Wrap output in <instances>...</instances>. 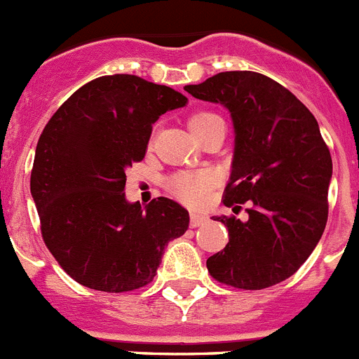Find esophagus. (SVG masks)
<instances>
[{"label":"esophagus","instance_id":"obj_1","mask_svg":"<svg viewBox=\"0 0 359 359\" xmlns=\"http://www.w3.org/2000/svg\"><path fill=\"white\" fill-rule=\"evenodd\" d=\"M207 221V216L205 214H200V212H191V226L193 229H196V226L203 225Z\"/></svg>","mask_w":359,"mask_h":359}]
</instances>
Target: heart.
<instances>
[{"mask_svg":"<svg viewBox=\"0 0 359 359\" xmlns=\"http://www.w3.org/2000/svg\"><path fill=\"white\" fill-rule=\"evenodd\" d=\"M216 118H219V116L214 115V113L200 111L189 116L187 126H189L191 134H193ZM214 180H216V177H214L212 172H182L177 173L168 180V189L173 196L189 203V205H202L207 196H209Z\"/></svg>","mask_w":359,"mask_h":359,"instance_id":"b5f03b06","label":"heart"}]
</instances>
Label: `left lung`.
I'll use <instances>...</instances> for the list:
<instances>
[{
    "label": "left lung",
    "instance_id": "left-lung-1",
    "mask_svg": "<svg viewBox=\"0 0 359 359\" xmlns=\"http://www.w3.org/2000/svg\"><path fill=\"white\" fill-rule=\"evenodd\" d=\"M184 90L230 111L236 140L225 205H251L246 221L212 217L230 241L207 259V269L237 289L276 285L303 266L326 229L333 163L319 123L294 93L259 72H219Z\"/></svg>",
    "mask_w": 359,
    "mask_h": 359
}]
</instances>
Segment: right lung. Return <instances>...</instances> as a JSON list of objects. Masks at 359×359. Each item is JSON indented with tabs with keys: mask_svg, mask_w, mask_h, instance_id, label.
I'll list each match as a JSON object with an SVG mask.
<instances>
[{
	"mask_svg": "<svg viewBox=\"0 0 359 359\" xmlns=\"http://www.w3.org/2000/svg\"><path fill=\"white\" fill-rule=\"evenodd\" d=\"M187 97L130 74L74 92L43 127L33 161V202L46 246L70 278L127 292L154 280L189 212L170 198L127 202L126 170L145 157L152 123Z\"/></svg>",
	"mask_w": 359,
	"mask_h": 359,
	"instance_id": "right-lung-1",
	"label": "right lung"
}]
</instances>
